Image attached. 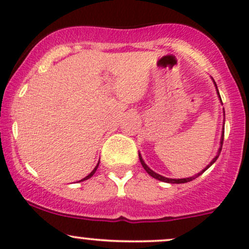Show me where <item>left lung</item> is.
<instances>
[{
	"label": "left lung",
	"instance_id": "8db88e82",
	"mask_svg": "<svg viewBox=\"0 0 249 249\" xmlns=\"http://www.w3.org/2000/svg\"><path fill=\"white\" fill-rule=\"evenodd\" d=\"M215 86H216V84H215ZM217 89V87H216ZM217 93H218V91H217ZM218 95H220V93H218ZM223 137H225V129H223V131H222V139H221V147H220V150H218V154H217V156L216 157L214 158V160H212V162H210V164L207 166L206 169H204L203 171H201L200 174H197V175H195V176H193V177H188V178H179V179H174V178H168V177H163V176H160V175H158V174H156L155 171H152L151 169L149 168V166H147L145 163H144V160H143V158L141 157V155H139V160H141V163H142V165H143V168L145 169V171L147 174L150 175V176H152L154 177V178H156V179H160V181H163V182H168V183H177V184H179V183H187V182H190V181H193V179H195L196 177H198L200 176L201 174H203L204 171L207 170V169L209 168L210 165L213 164V163L215 162V160H217V157H218V155H220V152H221V150H222V144H223Z\"/></svg>",
	"mask_w": 249,
	"mask_h": 249
}]
</instances>
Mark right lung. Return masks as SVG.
<instances>
[{
	"mask_svg": "<svg viewBox=\"0 0 249 249\" xmlns=\"http://www.w3.org/2000/svg\"><path fill=\"white\" fill-rule=\"evenodd\" d=\"M98 165H99V163H98V164H97V166H95V168L93 169V170H92V173H91V174H89V176H86V177H85V178H83V179H81V181H85V179H89V177H92V176H93V175H94V173H95V170H97V169H98Z\"/></svg>",
	"mask_w": 249,
	"mask_h": 249,
	"instance_id": "1",
	"label": "right lung"
}]
</instances>
